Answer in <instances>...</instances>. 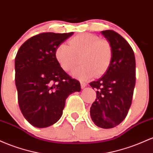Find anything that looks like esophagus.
<instances>
[{"mask_svg":"<svg viewBox=\"0 0 153 153\" xmlns=\"http://www.w3.org/2000/svg\"><path fill=\"white\" fill-rule=\"evenodd\" d=\"M85 87H87V84H86L85 82H81V87H82V89L85 88Z\"/></svg>","mask_w":153,"mask_h":153,"instance_id":"1","label":"esophagus"}]
</instances>
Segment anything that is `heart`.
I'll return each instance as SVG.
<instances>
[{
  "label": "heart",
  "mask_w": 153,
  "mask_h": 153,
  "mask_svg": "<svg viewBox=\"0 0 153 153\" xmlns=\"http://www.w3.org/2000/svg\"><path fill=\"white\" fill-rule=\"evenodd\" d=\"M72 75L81 79L102 76L108 69L113 58V48L108 40L91 33H82L71 37L68 45L61 43L55 50V58L65 71L78 63Z\"/></svg>",
  "instance_id": "b5f03b06"
}]
</instances>
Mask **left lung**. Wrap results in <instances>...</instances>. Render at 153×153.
Masks as SVG:
<instances>
[{"mask_svg":"<svg viewBox=\"0 0 153 153\" xmlns=\"http://www.w3.org/2000/svg\"><path fill=\"white\" fill-rule=\"evenodd\" d=\"M102 35L113 48V58L108 71L90 85L96 89L97 97L90 108L92 121L99 127L118 126L127 116L136 83V62L134 51L122 36L114 30Z\"/></svg>","mask_w":153,"mask_h":153,"instance_id":"left-lung-1","label":"left lung"}]
</instances>
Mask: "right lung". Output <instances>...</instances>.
<instances>
[{
	"instance_id": "1",
	"label": "right lung",
	"mask_w": 153,
	"mask_h": 153,
	"mask_svg": "<svg viewBox=\"0 0 153 153\" xmlns=\"http://www.w3.org/2000/svg\"><path fill=\"white\" fill-rule=\"evenodd\" d=\"M44 32L24 42L15 58L18 102L27 121L37 128L56 123L68 95L81 90L79 82L63 71L55 58L58 45L73 35Z\"/></svg>"
}]
</instances>
